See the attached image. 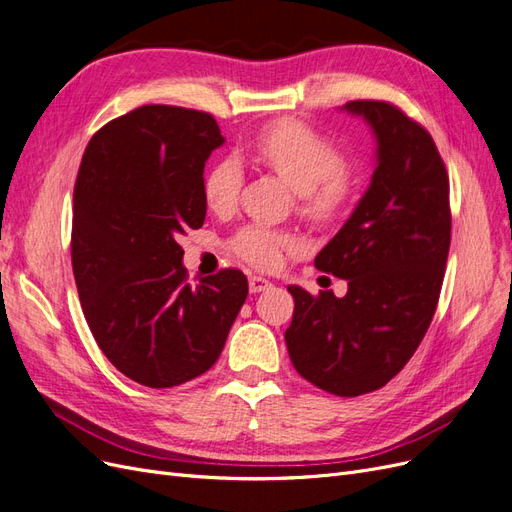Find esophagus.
<instances>
[{
	"instance_id": "1",
	"label": "esophagus",
	"mask_w": 512,
	"mask_h": 512,
	"mask_svg": "<svg viewBox=\"0 0 512 512\" xmlns=\"http://www.w3.org/2000/svg\"><path fill=\"white\" fill-rule=\"evenodd\" d=\"M273 284L269 280H265L262 275H252L250 277V292H262V290H269Z\"/></svg>"
}]
</instances>
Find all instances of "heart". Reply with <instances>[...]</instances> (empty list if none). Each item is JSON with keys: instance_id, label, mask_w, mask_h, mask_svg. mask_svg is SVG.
Masks as SVG:
<instances>
[{"instance_id": "heart-1", "label": "heart", "mask_w": 512, "mask_h": 512, "mask_svg": "<svg viewBox=\"0 0 512 512\" xmlns=\"http://www.w3.org/2000/svg\"><path fill=\"white\" fill-rule=\"evenodd\" d=\"M254 160L269 168L297 192L299 211L309 220L331 222L346 209L356 190L354 170L344 164L331 138L299 119H277L262 128L252 143ZM243 170L237 160L215 162L205 177L203 196L215 213L237 205ZM297 247L288 230L247 224L230 239V250L260 269H275L284 252Z\"/></svg>"}]
</instances>
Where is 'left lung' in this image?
Listing matches in <instances>:
<instances>
[{
    "instance_id": "obj_1",
    "label": "left lung",
    "mask_w": 512,
    "mask_h": 512,
    "mask_svg": "<svg viewBox=\"0 0 512 512\" xmlns=\"http://www.w3.org/2000/svg\"><path fill=\"white\" fill-rule=\"evenodd\" d=\"M378 138L369 190L316 256V269L348 280L346 297L288 286L290 361L337 397L378 391L412 359L436 314L451 247L448 173L431 134L399 106L352 100Z\"/></svg>"
}]
</instances>
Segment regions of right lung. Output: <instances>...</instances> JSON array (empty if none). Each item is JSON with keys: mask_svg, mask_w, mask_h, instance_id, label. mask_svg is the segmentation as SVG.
<instances>
[{"mask_svg": "<svg viewBox=\"0 0 512 512\" xmlns=\"http://www.w3.org/2000/svg\"><path fill=\"white\" fill-rule=\"evenodd\" d=\"M222 143L213 115L147 104L91 136L76 175L70 250L85 320L106 359L149 389L205 374L247 297L239 269L192 286L181 265Z\"/></svg>", "mask_w": 512, "mask_h": 512, "instance_id": "obj_1", "label": "right lung"}]
</instances>
